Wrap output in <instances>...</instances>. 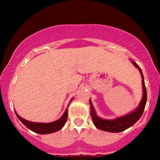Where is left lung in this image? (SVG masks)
<instances>
[{
    "label": "left lung",
    "instance_id": "1",
    "mask_svg": "<svg viewBox=\"0 0 160 160\" xmlns=\"http://www.w3.org/2000/svg\"><path fill=\"white\" fill-rule=\"evenodd\" d=\"M132 63L139 70L140 73L141 74L142 76V84H143V98L141 102H140L139 106L136 108V110L132 111V113H128L123 117L117 118L113 120H106L101 118L98 117L96 115L95 109L93 108L91 100H89V104H90V115L92 119L93 123L95 124V127L99 130L106 131V132H119L122 131H124L127 130V129L130 128L141 117L142 114H143L144 108H145L146 101H147V92H146V89L145 87V82H144V78L143 73L141 68L138 66V65L134 61H132Z\"/></svg>",
    "mask_w": 160,
    "mask_h": 160
}]
</instances>
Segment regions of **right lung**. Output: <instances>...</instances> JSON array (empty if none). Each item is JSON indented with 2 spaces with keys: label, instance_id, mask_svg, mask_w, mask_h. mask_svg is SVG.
<instances>
[{
  "label": "right lung",
  "instance_id": "obj_1",
  "mask_svg": "<svg viewBox=\"0 0 160 160\" xmlns=\"http://www.w3.org/2000/svg\"><path fill=\"white\" fill-rule=\"evenodd\" d=\"M72 100H73V98L71 100L70 102L72 101ZM16 115L18 117V119L22 122V123L25 124L30 130L33 131V132L36 133H38V134L44 135L57 132V131L60 130V129L62 128V127L65 125V122H66L68 118V109L65 110V113H63V115L61 117L60 119H59L58 120L53 122H50V123H37V122H29L22 119L17 113Z\"/></svg>",
  "mask_w": 160,
  "mask_h": 160
}]
</instances>
